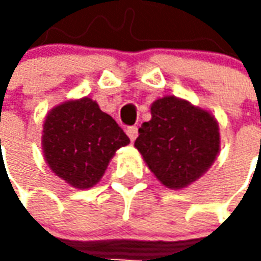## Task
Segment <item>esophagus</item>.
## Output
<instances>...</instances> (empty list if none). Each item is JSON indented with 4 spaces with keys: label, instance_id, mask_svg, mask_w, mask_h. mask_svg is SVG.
I'll list each match as a JSON object with an SVG mask.
<instances>
[{
    "label": "esophagus",
    "instance_id": "esophagus-1",
    "mask_svg": "<svg viewBox=\"0 0 261 261\" xmlns=\"http://www.w3.org/2000/svg\"><path fill=\"white\" fill-rule=\"evenodd\" d=\"M125 133H127V136L130 137L131 141H136V138L138 137V128H137L136 125H131V127H128V128L125 130Z\"/></svg>",
    "mask_w": 261,
    "mask_h": 261
}]
</instances>
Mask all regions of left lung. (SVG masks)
I'll return each mask as SVG.
<instances>
[{"label":"left lung","mask_w":261,"mask_h":261,"mask_svg":"<svg viewBox=\"0 0 261 261\" xmlns=\"http://www.w3.org/2000/svg\"><path fill=\"white\" fill-rule=\"evenodd\" d=\"M134 142L148 168L169 189H183L213 165L219 149L217 121L208 112L175 96L151 106Z\"/></svg>","instance_id":"1"}]
</instances>
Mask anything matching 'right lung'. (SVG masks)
<instances>
[{
  "label": "right lung",
  "mask_w": 261,
  "mask_h": 261,
  "mask_svg": "<svg viewBox=\"0 0 261 261\" xmlns=\"http://www.w3.org/2000/svg\"><path fill=\"white\" fill-rule=\"evenodd\" d=\"M42 141L50 169L71 186L89 189L130 138L96 102L84 97L63 103L48 113Z\"/></svg>",
  "instance_id": "obj_1"
}]
</instances>
